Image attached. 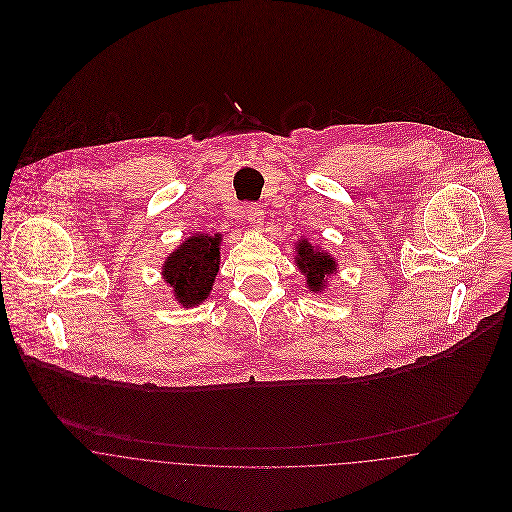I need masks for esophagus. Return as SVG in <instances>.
<instances>
[{
	"label": "esophagus",
	"mask_w": 512,
	"mask_h": 512,
	"mask_svg": "<svg viewBox=\"0 0 512 512\" xmlns=\"http://www.w3.org/2000/svg\"><path fill=\"white\" fill-rule=\"evenodd\" d=\"M246 220H248L254 228H258V226L264 222V211L260 209V205H248V207H246Z\"/></svg>",
	"instance_id": "34e87169"
}]
</instances>
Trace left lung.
Listing matches in <instances>:
<instances>
[{"label":"left lung","mask_w":512,"mask_h":512,"mask_svg":"<svg viewBox=\"0 0 512 512\" xmlns=\"http://www.w3.org/2000/svg\"><path fill=\"white\" fill-rule=\"evenodd\" d=\"M295 266L301 276H305V286L311 293H323L327 290V280L339 272L337 260L323 248L313 246L307 238L295 242Z\"/></svg>","instance_id":"1"}]
</instances>
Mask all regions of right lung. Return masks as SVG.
Segmentation results:
<instances>
[{
	"instance_id": "obj_1",
	"label": "right lung",
	"mask_w": 512,
	"mask_h": 512,
	"mask_svg": "<svg viewBox=\"0 0 512 512\" xmlns=\"http://www.w3.org/2000/svg\"><path fill=\"white\" fill-rule=\"evenodd\" d=\"M222 234H193L185 238L163 262L161 278L175 301L189 309L211 297L220 268Z\"/></svg>"
}]
</instances>
